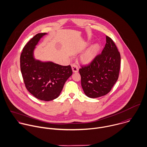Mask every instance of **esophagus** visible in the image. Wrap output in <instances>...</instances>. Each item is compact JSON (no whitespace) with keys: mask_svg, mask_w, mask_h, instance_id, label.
Segmentation results:
<instances>
[{"mask_svg":"<svg viewBox=\"0 0 147 147\" xmlns=\"http://www.w3.org/2000/svg\"><path fill=\"white\" fill-rule=\"evenodd\" d=\"M72 69L74 72H78L79 71V68H78V65L75 64L72 65Z\"/></svg>","mask_w":147,"mask_h":147,"instance_id":"esophagus-1","label":"esophagus"}]
</instances>
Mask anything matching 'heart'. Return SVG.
I'll list each match as a JSON object with an SVG mask.
<instances>
[{
  "label": "heart",
  "instance_id": "b5f03b06",
  "mask_svg": "<svg viewBox=\"0 0 147 147\" xmlns=\"http://www.w3.org/2000/svg\"><path fill=\"white\" fill-rule=\"evenodd\" d=\"M100 49V47L98 44L91 45L85 50L81 56V60L85 64L91 63L96 56Z\"/></svg>",
  "mask_w": 147,
  "mask_h": 147
}]
</instances>
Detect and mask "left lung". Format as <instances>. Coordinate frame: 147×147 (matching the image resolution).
<instances>
[{
	"label": "left lung",
	"mask_w": 147,
	"mask_h": 147,
	"mask_svg": "<svg viewBox=\"0 0 147 147\" xmlns=\"http://www.w3.org/2000/svg\"><path fill=\"white\" fill-rule=\"evenodd\" d=\"M120 61V54L115 43L106 36V44L101 53L90 64L79 69L82 87L86 96L99 98L111 91L119 78Z\"/></svg>",
	"instance_id": "1"
}]
</instances>
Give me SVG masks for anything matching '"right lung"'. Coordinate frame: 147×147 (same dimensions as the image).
Masks as SVG:
<instances>
[{
    "instance_id": "obj_1",
    "label": "right lung",
    "mask_w": 147,
    "mask_h": 147,
    "mask_svg": "<svg viewBox=\"0 0 147 147\" xmlns=\"http://www.w3.org/2000/svg\"><path fill=\"white\" fill-rule=\"evenodd\" d=\"M46 33L34 36L24 47L20 55V70L27 90L35 98L50 101L57 98L67 80L72 75L70 65L42 62L34 56L35 46Z\"/></svg>"
}]
</instances>
